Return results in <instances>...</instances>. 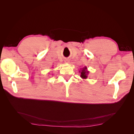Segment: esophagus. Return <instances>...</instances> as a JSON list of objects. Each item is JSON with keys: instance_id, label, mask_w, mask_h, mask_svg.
<instances>
[{"instance_id": "1", "label": "esophagus", "mask_w": 134, "mask_h": 134, "mask_svg": "<svg viewBox=\"0 0 134 134\" xmlns=\"http://www.w3.org/2000/svg\"><path fill=\"white\" fill-rule=\"evenodd\" d=\"M69 59H66L65 60V62L66 63H69Z\"/></svg>"}]
</instances>
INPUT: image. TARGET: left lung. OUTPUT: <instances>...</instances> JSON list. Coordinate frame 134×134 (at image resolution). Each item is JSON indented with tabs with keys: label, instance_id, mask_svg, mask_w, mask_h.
Listing matches in <instances>:
<instances>
[{
	"label": "left lung",
	"instance_id": "left-lung-1",
	"mask_svg": "<svg viewBox=\"0 0 134 134\" xmlns=\"http://www.w3.org/2000/svg\"><path fill=\"white\" fill-rule=\"evenodd\" d=\"M79 72H80V77L83 79H87L88 78V74L90 73V71L88 70L87 67L86 66L81 68Z\"/></svg>",
	"mask_w": 134,
	"mask_h": 134
}]
</instances>
